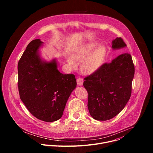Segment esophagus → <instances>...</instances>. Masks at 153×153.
Returning a JSON list of instances; mask_svg holds the SVG:
<instances>
[{"instance_id":"1","label":"esophagus","mask_w":153,"mask_h":153,"mask_svg":"<svg viewBox=\"0 0 153 153\" xmlns=\"http://www.w3.org/2000/svg\"><path fill=\"white\" fill-rule=\"evenodd\" d=\"M83 83V80L82 78H78L77 79V85H82Z\"/></svg>"}]
</instances>
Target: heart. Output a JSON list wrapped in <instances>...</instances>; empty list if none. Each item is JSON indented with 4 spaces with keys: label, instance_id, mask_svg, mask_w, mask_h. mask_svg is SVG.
<instances>
[{
    "label": "heart",
    "instance_id": "1",
    "mask_svg": "<svg viewBox=\"0 0 153 153\" xmlns=\"http://www.w3.org/2000/svg\"><path fill=\"white\" fill-rule=\"evenodd\" d=\"M96 47V43H90L73 52L71 57L68 59L70 66L76 68L78 63L83 62L82 68L85 73L91 74L96 71L102 65L106 53L103 46L99 47L95 51Z\"/></svg>",
    "mask_w": 153,
    "mask_h": 153
}]
</instances>
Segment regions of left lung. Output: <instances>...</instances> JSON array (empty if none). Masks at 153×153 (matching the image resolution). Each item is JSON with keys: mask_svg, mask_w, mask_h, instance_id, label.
<instances>
[{"mask_svg": "<svg viewBox=\"0 0 153 153\" xmlns=\"http://www.w3.org/2000/svg\"><path fill=\"white\" fill-rule=\"evenodd\" d=\"M112 48L125 47L121 37L113 42ZM134 76V65L129 54H122L111 63H103L94 73L84 78L88 92V108L97 120H110L117 115L129 100Z\"/></svg>", "mask_w": 153, "mask_h": 153, "instance_id": "1", "label": "left lung"}]
</instances>
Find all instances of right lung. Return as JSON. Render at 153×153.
Here are the masks:
<instances>
[{"instance_id":"obj_1","label":"right lung","mask_w":153,"mask_h":153,"mask_svg":"<svg viewBox=\"0 0 153 153\" xmlns=\"http://www.w3.org/2000/svg\"><path fill=\"white\" fill-rule=\"evenodd\" d=\"M42 42L32 40L17 65L18 89L21 100L37 119L47 122L59 119L77 83L75 76L63 74L53 60H41L37 51Z\"/></svg>"}]
</instances>
